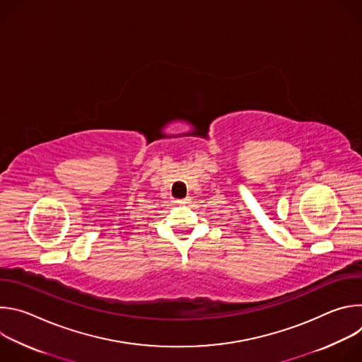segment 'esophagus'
Wrapping results in <instances>:
<instances>
[{"label":"esophagus","mask_w":362,"mask_h":362,"mask_svg":"<svg viewBox=\"0 0 362 362\" xmlns=\"http://www.w3.org/2000/svg\"><path fill=\"white\" fill-rule=\"evenodd\" d=\"M190 202V197H185V199H176L175 200V203H177V204H186V203H189Z\"/></svg>","instance_id":"obj_1"}]
</instances>
